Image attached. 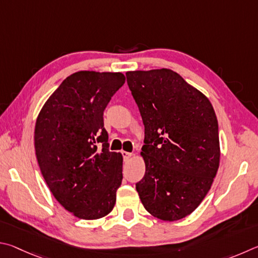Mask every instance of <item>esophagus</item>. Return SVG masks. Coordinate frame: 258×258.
Masks as SVG:
<instances>
[{
	"label": "esophagus",
	"mask_w": 258,
	"mask_h": 258,
	"mask_svg": "<svg viewBox=\"0 0 258 258\" xmlns=\"http://www.w3.org/2000/svg\"><path fill=\"white\" fill-rule=\"evenodd\" d=\"M121 154H122V156H123V160H124V161H129V160H132V157H133V153H129V152H124V151H122V152H121Z\"/></svg>",
	"instance_id": "34e87169"
}]
</instances>
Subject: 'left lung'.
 <instances>
[{
	"label": "left lung",
	"instance_id": "obj_1",
	"mask_svg": "<svg viewBox=\"0 0 258 258\" xmlns=\"http://www.w3.org/2000/svg\"><path fill=\"white\" fill-rule=\"evenodd\" d=\"M126 83L145 126L144 178L136 183L148 213L177 221L195 211L219 169V124L204 94L170 69L129 71Z\"/></svg>",
	"mask_w": 258,
	"mask_h": 258
}]
</instances>
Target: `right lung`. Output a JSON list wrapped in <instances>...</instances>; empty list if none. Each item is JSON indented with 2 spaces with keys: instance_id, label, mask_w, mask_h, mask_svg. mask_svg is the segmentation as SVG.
Here are the masks:
<instances>
[{
  "instance_id": "obj_1",
  "label": "right lung",
  "mask_w": 258,
  "mask_h": 258,
  "mask_svg": "<svg viewBox=\"0 0 258 258\" xmlns=\"http://www.w3.org/2000/svg\"><path fill=\"white\" fill-rule=\"evenodd\" d=\"M124 81L121 72H76L49 96L36 121L40 172L56 201L79 219H101L115 204L122 156L108 150L103 113Z\"/></svg>"
}]
</instances>
